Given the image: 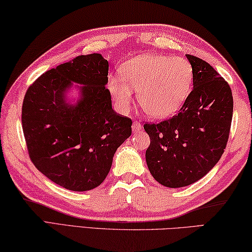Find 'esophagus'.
<instances>
[{"label": "esophagus", "instance_id": "esophagus-1", "mask_svg": "<svg viewBox=\"0 0 252 252\" xmlns=\"http://www.w3.org/2000/svg\"><path fill=\"white\" fill-rule=\"evenodd\" d=\"M132 129H133V131L136 133V132H140L142 130V126L139 122L135 121V122H133V125H132Z\"/></svg>", "mask_w": 252, "mask_h": 252}]
</instances>
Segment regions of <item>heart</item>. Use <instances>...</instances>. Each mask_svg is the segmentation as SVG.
Here are the masks:
<instances>
[{"label": "heart", "mask_w": 252, "mask_h": 252, "mask_svg": "<svg viewBox=\"0 0 252 252\" xmlns=\"http://www.w3.org/2000/svg\"><path fill=\"white\" fill-rule=\"evenodd\" d=\"M191 82L193 67L189 61L149 54L127 62L123 76H112L109 80V89L120 110L130 108L135 89L144 111L155 118H164L182 106Z\"/></svg>", "instance_id": "heart-1"}]
</instances>
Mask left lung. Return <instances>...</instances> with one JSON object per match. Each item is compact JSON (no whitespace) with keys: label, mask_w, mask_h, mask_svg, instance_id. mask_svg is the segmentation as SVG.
Listing matches in <instances>:
<instances>
[{"label":"left lung","mask_w":252,"mask_h":252,"mask_svg":"<svg viewBox=\"0 0 252 252\" xmlns=\"http://www.w3.org/2000/svg\"><path fill=\"white\" fill-rule=\"evenodd\" d=\"M194 88L177 114L145 123L151 143L145 152L150 173L163 186L178 189L204 177L226 149L234 110L228 82L203 59L186 55Z\"/></svg>","instance_id":"8db88e82"}]
</instances>
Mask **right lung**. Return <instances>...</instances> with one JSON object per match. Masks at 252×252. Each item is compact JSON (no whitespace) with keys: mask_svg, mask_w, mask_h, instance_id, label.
I'll use <instances>...</instances> for the list:
<instances>
[{"mask_svg":"<svg viewBox=\"0 0 252 252\" xmlns=\"http://www.w3.org/2000/svg\"><path fill=\"white\" fill-rule=\"evenodd\" d=\"M109 63L81 55L39 76L27 89L22 126L36 168L63 189L86 191L104 181L117 149L132 133V120L113 111L106 88ZM81 98L65 102L72 82Z\"/></svg>","mask_w":252,"mask_h":252,"instance_id":"1","label":"right lung"}]
</instances>
